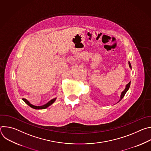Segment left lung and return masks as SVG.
<instances>
[{
    "label": "left lung",
    "mask_w": 151,
    "mask_h": 151,
    "mask_svg": "<svg viewBox=\"0 0 151 151\" xmlns=\"http://www.w3.org/2000/svg\"><path fill=\"white\" fill-rule=\"evenodd\" d=\"M128 64H129V66H130V68H132V66H131V64H130V63L129 62V63H128ZM130 82H129V83L126 85V87H125V88L124 91H123L122 92L121 95V98H120V99H119V101H120L122 100V99L124 97V96H125V93H127V91L128 90L129 88H130Z\"/></svg>",
    "instance_id": "1"
}]
</instances>
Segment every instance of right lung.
<instances>
[{"instance_id": "right-lung-1", "label": "right lung", "mask_w": 151, "mask_h": 151, "mask_svg": "<svg viewBox=\"0 0 151 151\" xmlns=\"http://www.w3.org/2000/svg\"><path fill=\"white\" fill-rule=\"evenodd\" d=\"M55 100H56V98L53 99H52L51 100H50L49 102H48L47 104H44V105L40 106H34V105H32V104H30V103H29V101H27L26 99H23V100L27 104H28L30 107H32V108L35 109H46L47 107H48V106H50V105H51V104L55 101Z\"/></svg>"}]
</instances>
